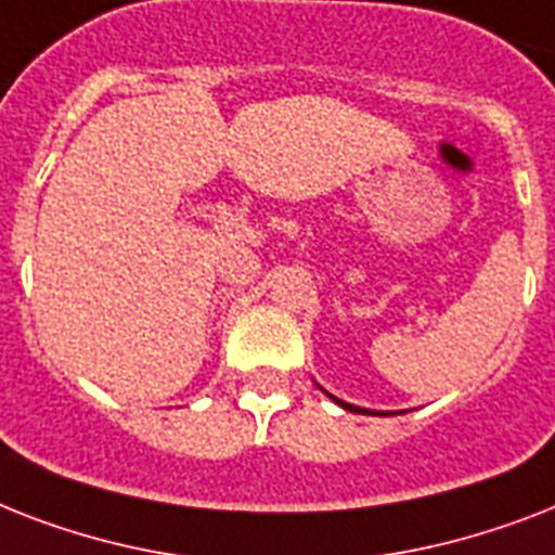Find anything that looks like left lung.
Listing matches in <instances>:
<instances>
[{
    "instance_id": "8db88e82",
    "label": "left lung",
    "mask_w": 555,
    "mask_h": 555,
    "mask_svg": "<svg viewBox=\"0 0 555 555\" xmlns=\"http://www.w3.org/2000/svg\"><path fill=\"white\" fill-rule=\"evenodd\" d=\"M331 397V395H328ZM331 400H334V403H339V405H343V409H348V412H369V409H360V405H351V403H343V400H337V397H331ZM369 414H377V412H369ZM379 414H383V412H379Z\"/></svg>"
}]
</instances>
